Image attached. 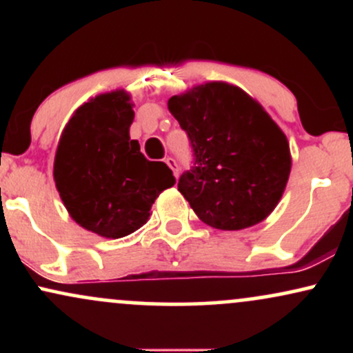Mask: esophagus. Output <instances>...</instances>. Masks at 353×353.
Masks as SVG:
<instances>
[{
    "mask_svg": "<svg viewBox=\"0 0 353 353\" xmlns=\"http://www.w3.org/2000/svg\"><path fill=\"white\" fill-rule=\"evenodd\" d=\"M165 164L172 169L174 176H176V179H177V177H179V164H177V161L174 159V157H165Z\"/></svg>",
    "mask_w": 353,
    "mask_h": 353,
    "instance_id": "obj_1",
    "label": "esophagus"
}]
</instances>
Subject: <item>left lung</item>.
Masks as SVG:
<instances>
[{
    "label": "left lung",
    "mask_w": 353,
    "mask_h": 353,
    "mask_svg": "<svg viewBox=\"0 0 353 353\" xmlns=\"http://www.w3.org/2000/svg\"><path fill=\"white\" fill-rule=\"evenodd\" d=\"M168 106L189 137L192 165L177 189L197 217L221 230L264 221L290 174L281 128L242 89L225 83L201 84Z\"/></svg>",
    "instance_id": "obj_1"
}]
</instances>
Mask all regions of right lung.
<instances>
[{
    "mask_svg": "<svg viewBox=\"0 0 353 353\" xmlns=\"http://www.w3.org/2000/svg\"><path fill=\"white\" fill-rule=\"evenodd\" d=\"M132 119L128 94H101L72 114L56 151V188L71 217L108 239L143 228L157 196L176 182L129 137Z\"/></svg>",
    "mask_w": 353,
    "mask_h": 353,
    "instance_id": "1",
    "label": "right lung"
}]
</instances>
